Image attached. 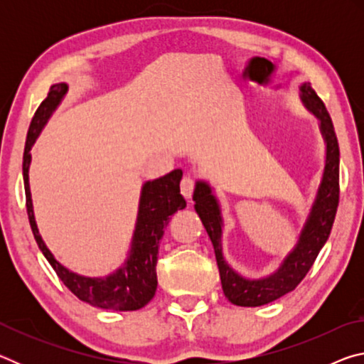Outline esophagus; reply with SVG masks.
<instances>
[{
  "label": "esophagus",
  "mask_w": 364,
  "mask_h": 364,
  "mask_svg": "<svg viewBox=\"0 0 364 364\" xmlns=\"http://www.w3.org/2000/svg\"><path fill=\"white\" fill-rule=\"evenodd\" d=\"M180 188L184 199H191V196H193V191H194V180L191 176L183 178Z\"/></svg>",
  "instance_id": "1"
}]
</instances>
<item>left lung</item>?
<instances>
[{"mask_svg":"<svg viewBox=\"0 0 364 364\" xmlns=\"http://www.w3.org/2000/svg\"><path fill=\"white\" fill-rule=\"evenodd\" d=\"M300 101L318 120L324 141V167L321 180L304 225L295 236L292 249L281 258L274 271L262 278H247L226 262L223 254L225 218L215 188L207 180H197L193 200L194 208L213 244L220 269L221 287L226 299L237 306H262L292 292L315 263L319 250L328 241L338 205V143L334 125L323 101L308 82L300 83Z\"/></svg>","mask_w":364,"mask_h":364,"instance_id":"left-lung-1","label":"left lung"}]
</instances>
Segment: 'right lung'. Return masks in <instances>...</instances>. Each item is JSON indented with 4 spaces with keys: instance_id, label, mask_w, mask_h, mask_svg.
<instances>
[{
    "instance_id": "1",
    "label": "right lung",
    "mask_w": 364,
    "mask_h": 364,
    "mask_svg": "<svg viewBox=\"0 0 364 364\" xmlns=\"http://www.w3.org/2000/svg\"><path fill=\"white\" fill-rule=\"evenodd\" d=\"M69 91L67 83H56L49 88L46 100L36 109L35 117L30 123L26 151H23V184H26L27 213L32 226L35 241L38 244L49 264L56 271L59 279L86 304L114 311H134L149 304L157 289V255L159 242L164 236L170 217L186 207V200L180 194V181L183 178L181 170H173L168 175L157 180L146 181L141 186L136 223H134L133 236L128 247L127 257L119 267L106 276H83L64 267L56 260L53 252L43 241L35 220L32 193H30L28 171L32 164L33 144L38 139L48 120L56 112V109L64 101Z\"/></svg>"
}]
</instances>
